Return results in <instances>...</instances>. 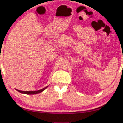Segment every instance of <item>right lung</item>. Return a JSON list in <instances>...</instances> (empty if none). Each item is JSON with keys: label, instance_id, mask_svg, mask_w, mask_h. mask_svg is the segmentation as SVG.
Instances as JSON below:
<instances>
[{"label": "right lung", "instance_id": "add662e5", "mask_svg": "<svg viewBox=\"0 0 123 123\" xmlns=\"http://www.w3.org/2000/svg\"><path fill=\"white\" fill-rule=\"evenodd\" d=\"M48 87L47 86L46 87H44V88L42 89H40V90H37V91H21V90H17V89H15L16 90L18 91L20 93H24V94H37V93H39L43 92V91H44L45 89Z\"/></svg>", "mask_w": 123, "mask_h": 123}]
</instances>
